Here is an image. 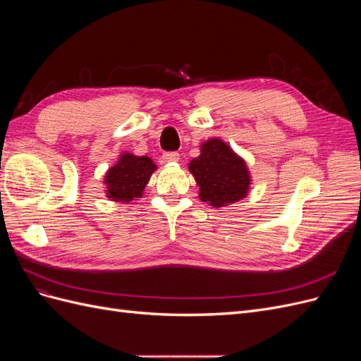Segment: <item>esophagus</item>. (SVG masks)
<instances>
[{
	"mask_svg": "<svg viewBox=\"0 0 361 361\" xmlns=\"http://www.w3.org/2000/svg\"><path fill=\"white\" fill-rule=\"evenodd\" d=\"M162 158L166 159L167 162H176V161H179L180 157H179L178 152H164Z\"/></svg>",
	"mask_w": 361,
	"mask_h": 361,
	"instance_id": "34e87169",
	"label": "esophagus"
}]
</instances>
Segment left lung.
Returning a JSON list of instances; mask_svg holds the SVG:
<instances>
[{
	"label": "left lung",
	"instance_id": "obj_1",
	"mask_svg": "<svg viewBox=\"0 0 361 361\" xmlns=\"http://www.w3.org/2000/svg\"><path fill=\"white\" fill-rule=\"evenodd\" d=\"M190 171L200 187V199L211 206L221 207L245 197L250 185L245 162L221 140L206 141L200 157L190 162Z\"/></svg>",
	"mask_w": 361,
	"mask_h": 361
}]
</instances>
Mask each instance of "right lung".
<instances>
[{"label": "right lung", "mask_w": 361, "mask_h": 361, "mask_svg": "<svg viewBox=\"0 0 361 361\" xmlns=\"http://www.w3.org/2000/svg\"><path fill=\"white\" fill-rule=\"evenodd\" d=\"M155 164L149 157H135L125 154L105 176L108 197L116 202H130L141 197Z\"/></svg>", "instance_id": "1"}]
</instances>
